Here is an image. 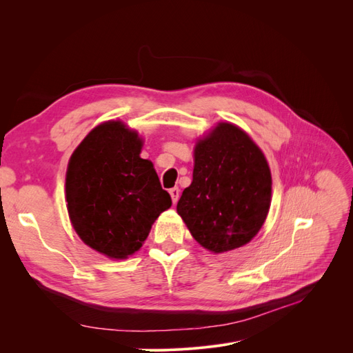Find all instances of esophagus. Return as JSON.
Instances as JSON below:
<instances>
[{"label":"esophagus","mask_w":353,"mask_h":353,"mask_svg":"<svg viewBox=\"0 0 353 353\" xmlns=\"http://www.w3.org/2000/svg\"><path fill=\"white\" fill-rule=\"evenodd\" d=\"M169 193H170V196H172L173 205H176L177 200H179V197H180V189H179V188H173V189H170V190H169Z\"/></svg>","instance_id":"34e87169"}]
</instances>
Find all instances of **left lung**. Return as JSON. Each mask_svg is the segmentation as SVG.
Listing matches in <instances>:
<instances>
[{"instance_id":"1","label":"left lung","mask_w":353,"mask_h":353,"mask_svg":"<svg viewBox=\"0 0 353 353\" xmlns=\"http://www.w3.org/2000/svg\"><path fill=\"white\" fill-rule=\"evenodd\" d=\"M272 176L261 148L232 123H219L194 147L193 181L177 213L197 243L213 253L243 245L262 229L270 208Z\"/></svg>"}]
</instances>
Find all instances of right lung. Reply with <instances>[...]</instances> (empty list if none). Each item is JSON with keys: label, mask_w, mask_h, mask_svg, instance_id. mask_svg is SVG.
I'll use <instances>...</instances> for the list:
<instances>
[{"label": "right lung", "mask_w": 353, "mask_h": 353, "mask_svg": "<svg viewBox=\"0 0 353 353\" xmlns=\"http://www.w3.org/2000/svg\"><path fill=\"white\" fill-rule=\"evenodd\" d=\"M143 141L121 121H105L74 150L65 176L67 209L83 242L110 259L137 252L172 197L153 163L140 157Z\"/></svg>", "instance_id": "obj_1"}]
</instances>
